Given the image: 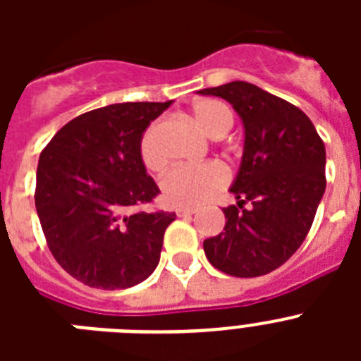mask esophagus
<instances>
[{"label":"esophagus","instance_id":"esophagus-1","mask_svg":"<svg viewBox=\"0 0 361 361\" xmlns=\"http://www.w3.org/2000/svg\"><path fill=\"white\" fill-rule=\"evenodd\" d=\"M175 213H177V216H190L193 215V213H197L195 208H177L175 209Z\"/></svg>","mask_w":361,"mask_h":361}]
</instances>
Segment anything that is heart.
<instances>
[{"label":"heart","instance_id":"1","mask_svg":"<svg viewBox=\"0 0 361 361\" xmlns=\"http://www.w3.org/2000/svg\"><path fill=\"white\" fill-rule=\"evenodd\" d=\"M193 117L199 128L208 137L216 139L226 135L231 128V110L215 99H202L193 106ZM161 123H152L145 130L139 142L141 161L149 171H161L166 164V155L159 142ZM228 183V173L220 164L206 162L199 166H178L162 177V200L177 208H197L204 204L213 193Z\"/></svg>","mask_w":361,"mask_h":361}]
</instances>
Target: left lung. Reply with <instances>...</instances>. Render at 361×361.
Here are the masks:
<instances>
[{
    "mask_svg": "<svg viewBox=\"0 0 361 361\" xmlns=\"http://www.w3.org/2000/svg\"><path fill=\"white\" fill-rule=\"evenodd\" d=\"M199 94L226 99L244 126V153L224 208L226 226L204 240L209 264L253 279L275 271L307 237L325 191V146L304 111L245 81ZM250 202V209L243 204Z\"/></svg>",
    "mask_w": 361,
    "mask_h": 361,
    "instance_id": "left-lung-1",
    "label": "left lung"
}]
</instances>
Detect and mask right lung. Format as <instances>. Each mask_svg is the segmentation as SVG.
Returning <instances> with one entry per match:
<instances>
[{
  "mask_svg": "<svg viewBox=\"0 0 361 361\" xmlns=\"http://www.w3.org/2000/svg\"><path fill=\"white\" fill-rule=\"evenodd\" d=\"M171 103H119L86 111L41 152L36 177L41 228L57 264L85 286L128 289L157 267L175 213L132 209L159 193L139 142Z\"/></svg>",
  "mask_w": 361,
  "mask_h": 361,
  "instance_id": "1",
  "label": "right lung"
}]
</instances>
